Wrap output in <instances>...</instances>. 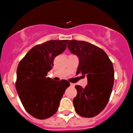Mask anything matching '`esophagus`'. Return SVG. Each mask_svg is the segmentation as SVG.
<instances>
[{
    "label": "esophagus",
    "mask_w": 133,
    "mask_h": 133,
    "mask_svg": "<svg viewBox=\"0 0 133 133\" xmlns=\"http://www.w3.org/2000/svg\"><path fill=\"white\" fill-rule=\"evenodd\" d=\"M70 86H71V87H74L75 86V84L73 83H70Z\"/></svg>",
    "instance_id": "1"
}]
</instances>
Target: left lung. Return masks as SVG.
Wrapping results in <instances>:
<instances>
[{
    "mask_svg": "<svg viewBox=\"0 0 133 133\" xmlns=\"http://www.w3.org/2000/svg\"><path fill=\"white\" fill-rule=\"evenodd\" d=\"M68 45L69 51L78 57L77 74L81 73L88 79L84 88L75 86V110L81 116L92 118L103 111L110 99L114 81L112 62L103 50L88 42L71 40Z\"/></svg>",
    "mask_w": 133,
    "mask_h": 133,
    "instance_id": "8db88e82",
    "label": "left lung"
}]
</instances>
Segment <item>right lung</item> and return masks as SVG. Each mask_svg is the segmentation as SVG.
Segmentation results:
<instances>
[{
    "label": "right lung",
    "instance_id": "obj_1",
    "mask_svg": "<svg viewBox=\"0 0 133 133\" xmlns=\"http://www.w3.org/2000/svg\"><path fill=\"white\" fill-rule=\"evenodd\" d=\"M68 40H50L32 47L22 59L17 69L15 88L26 111L34 118L44 119L58 109L60 99L70 84L47 77L54 59L62 54Z\"/></svg>",
    "mask_w": 133,
    "mask_h": 133
}]
</instances>
